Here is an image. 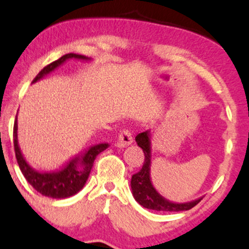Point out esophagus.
Segmentation results:
<instances>
[{
	"label": "esophagus",
	"instance_id": "obj_1",
	"mask_svg": "<svg viewBox=\"0 0 249 249\" xmlns=\"http://www.w3.org/2000/svg\"><path fill=\"white\" fill-rule=\"evenodd\" d=\"M132 142H133L132 133H131L128 130H124L119 133L118 140H117V147L124 148L126 147V146L131 145Z\"/></svg>",
	"mask_w": 249,
	"mask_h": 249
}]
</instances>
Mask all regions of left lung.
<instances>
[{
  "label": "left lung",
  "instance_id": "1",
  "mask_svg": "<svg viewBox=\"0 0 249 249\" xmlns=\"http://www.w3.org/2000/svg\"><path fill=\"white\" fill-rule=\"evenodd\" d=\"M136 142L145 154V162L140 172L132 175L131 178V189L134 199L143 208L155 211H187L197 205L203 197L187 203L170 202L158 193L151 181V163H152V147L151 132L149 130L139 133L136 137Z\"/></svg>",
  "mask_w": 249,
  "mask_h": 249
}]
</instances>
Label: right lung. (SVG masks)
<instances>
[{"label": "right lung", "instance_id": "obj_1", "mask_svg": "<svg viewBox=\"0 0 249 249\" xmlns=\"http://www.w3.org/2000/svg\"><path fill=\"white\" fill-rule=\"evenodd\" d=\"M70 59L83 60V61H90V58L86 55L75 54V53H68V54L62 55L61 58L53 61L52 64L47 65L43 70L39 71V74L35 77L32 83L41 80L51 71L60 67ZM17 116L14 125V147L15 153H16L17 162H18L19 169L26 181L29 182L32 187L35 188L38 193L44 196L51 197V198H67V197L74 196L85 187L87 179L89 178V174L91 172L92 166L96 157L103 152L104 149L109 147L107 142L97 143L89 147L85 153L76 154L75 157L71 158L70 162L62 166L60 169L51 170V172H39L29 164L22 154L20 147L18 145V136H17Z\"/></svg>", "mask_w": 249, "mask_h": 249}]
</instances>
